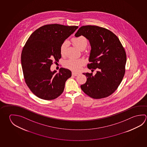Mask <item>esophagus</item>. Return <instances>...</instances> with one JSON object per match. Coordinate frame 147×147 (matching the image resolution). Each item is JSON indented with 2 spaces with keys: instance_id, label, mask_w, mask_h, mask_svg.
Returning a JSON list of instances; mask_svg holds the SVG:
<instances>
[{
  "instance_id": "1",
  "label": "esophagus",
  "mask_w": 147,
  "mask_h": 147,
  "mask_svg": "<svg viewBox=\"0 0 147 147\" xmlns=\"http://www.w3.org/2000/svg\"><path fill=\"white\" fill-rule=\"evenodd\" d=\"M72 75H73V76H77V75H78L79 74V73H76V72H73L72 73Z\"/></svg>"
}]
</instances>
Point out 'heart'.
Listing matches in <instances>:
<instances>
[{"label":"heart","mask_w":147,"mask_h":147,"mask_svg":"<svg viewBox=\"0 0 147 147\" xmlns=\"http://www.w3.org/2000/svg\"><path fill=\"white\" fill-rule=\"evenodd\" d=\"M73 43L74 44L77 48L80 50H84L87 47L88 44V40L87 39L82 36L74 37L72 39ZM68 42L65 41L62 43L60 48V52L61 55H64L65 51L67 47ZM84 60L80 59H76L74 58H71L67 60L65 62V67H67L70 70L74 71H78L80 70L81 67L84 63Z\"/></svg>","instance_id":"heart-1"}]
</instances>
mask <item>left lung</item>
I'll return each instance as SVG.
<instances>
[{"instance_id":"8db88e82","label":"left lung","mask_w":147,"mask_h":147,"mask_svg":"<svg viewBox=\"0 0 147 147\" xmlns=\"http://www.w3.org/2000/svg\"><path fill=\"white\" fill-rule=\"evenodd\" d=\"M86 37L91 47L88 64L96 73H86L87 81L82 90L91 98L100 99L113 94L120 84L125 74L126 53L119 39L113 32L97 26H82L75 36Z\"/></svg>"}]
</instances>
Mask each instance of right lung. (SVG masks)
<instances>
[{"instance_id":"1","label":"right lung","mask_w":147,"mask_h":147,"mask_svg":"<svg viewBox=\"0 0 147 147\" xmlns=\"http://www.w3.org/2000/svg\"><path fill=\"white\" fill-rule=\"evenodd\" d=\"M78 26L54 24L42 26L31 34L24 45L21 63L26 84L38 98L51 100L61 94L71 71L60 68L59 72L51 71L54 60L61 57L60 48L65 39Z\"/></svg>"}]
</instances>
